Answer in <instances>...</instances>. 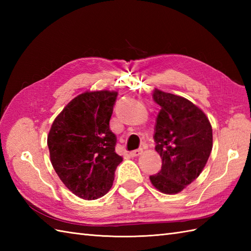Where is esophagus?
I'll return each instance as SVG.
<instances>
[{
	"label": "esophagus",
	"mask_w": 251,
	"mask_h": 251,
	"mask_svg": "<svg viewBox=\"0 0 251 251\" xmlns=\"http://www.w3.org/2000/svg\"><path fill=\"white\" fill-rule=\"evenodd\" d=\"M142 152H143V150L142 149H137V150H134V151H131L130 152V156H139L140 154H142Z\"/></svg>",
	"instance_id": "34e87169"
}]
</instances>
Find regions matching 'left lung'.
Listing matches in <instances>:
<instances>
[{
  "label": "left lung",
  "mask_w": 251,
  "mask_h": 251,
  "mask_svg": "<svg viewBox=\"0 0 251 251\" xmlns=\"http://www.w3.org/2000/svg\"><path fill=\"white\" fill-rule=\"evenodd\" d=\"M153 99L161 106L153 138L162 169L150 180L162 193L177 194L204 169L212 149V128L204 112L188 99L158 89Z\"/></svg>",
  "instance_id": "left-lung-1"
}]
</instances>
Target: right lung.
I'll use <instances>...</instances> for the list:
<instances>
[{
  "label": "right lung",
  "mask_w": 251,
  "mask_h": 251,
  "mask_svg": "<svg viewBox=\"0 0 251 251\" xmlns=\"http://www.w3.org/2000/svg\"><path fill=\"white\" fill-rule=\"evenodd\" d=\"M116 92L78 95L58 115L47 137L50 162L73 194L92 201L110 191L123 158L115 153L110 119Z\"/></svg>",
  "instance_id": "obj_1"
}]
</instances>
